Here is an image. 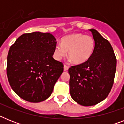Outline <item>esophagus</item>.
Segmentation results:
<instances>
[{"instance_id": "esophagus-1", "label": "esophagus", "mask_w": 124, "mask_h": 124, "mask_svg": "<svg viewBox=\"0 0 124 124\" xmlns=\"http://www.w3.org/2000/svg\"><path fill=\"white\" fill-rule=\"evenodd\" d=\"M68 66H67L66 65H64V71H67L68 70Z\"/></svg>"}]
</instances>
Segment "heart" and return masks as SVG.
<instances>
[{
    "mask_svg": "<svg viewBox=\"0 0 124 124\" xmlns=\"http://www.w3.org/2000/svg\"><path fill=\"white\" fill-rule=\"evenodd\" d=\"M94 46V40L92 37L82 33L71 34L62 38L61 44L56 45L54 57L57 60H61L68 51V56L74 64H84L93 55Z\"/></svg>",
    "mask_w": 124,
    "mask_h": 124,
    "instance_id": "obj_1",
    "label": "heart"
}]
</instances>
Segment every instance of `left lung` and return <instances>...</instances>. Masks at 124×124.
Segmentation results:
<instances>
[{
  "label": "left lung",
  "mask_w": 124,
  "mask_h": 124,
  "mask_svg": "<svg viewBox=\"0 0 124 124\" xmlns=\"http://www.w3.org/2000/svg\"><path fill=\"white\" fill-rule=\"evenodd\" d=\"M89 30L95 43L93 55L84 64L68 70L71 96L84 106H94L106 98L113 85L116 68V58L109 42L96 30Z\"/></svg>",
  "instance_id": "8db88e82"
}]
</instances>
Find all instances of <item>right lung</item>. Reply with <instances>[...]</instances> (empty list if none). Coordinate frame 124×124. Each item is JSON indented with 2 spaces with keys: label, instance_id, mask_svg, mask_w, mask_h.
<instances>
[{
  "label": "right lung",
  "instance_id": "add662e5",
  "mask_svg": "<svg viewBox=\"0 0 124 124\" xmlns=\"http://www.w3.org/2000/svg\"><path fill=\"white\" fill-rule=\"evenodd\" d=\"M56 39L49 33H24L10 47L7 77L12 89L30 102H42L51 94L64 71L62 62L53 58Z\"/></svg>",
  "mask_w": 124,
  "mask_h": 124
}]
</instances>
